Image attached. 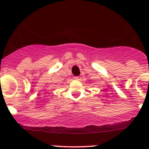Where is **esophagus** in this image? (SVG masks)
Instances as JSON below:
<instances>
[{
  "instance_id": "1",
  "label": "esophagus",
  "mask_w": 149,
  "mask_h": 149,
  "mask_svg": "<svg viewBox=\"0 0 149 149\" xmlns=\"http://www.w3.org/2000/svg\"><path fill=\"white\" fill-rule=\"evenodd\" d=\"M74 80H79V77H77V76H76V77H74Z\"/></svg>"
}]
</instances>
